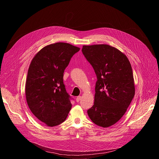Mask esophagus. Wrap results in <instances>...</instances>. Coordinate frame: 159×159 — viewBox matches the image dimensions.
<instances>
[{
    "label": "esophagus",
    "instance_id": "obj_1",
    "mask_svg": "<svg viewBox=\"0 0 159 159\" xmlns=\"http://www.w3.org/2000/svg\"><path fill=\"white\" fill-rule=\"evenodd\" d=\"M81 99H82V97H81V96H78V97H77V98H76V101H77V102H79L80 101Z\"/></svg>",
    "mask_w": 159,
    "mask_h": 159
}]
</instances>
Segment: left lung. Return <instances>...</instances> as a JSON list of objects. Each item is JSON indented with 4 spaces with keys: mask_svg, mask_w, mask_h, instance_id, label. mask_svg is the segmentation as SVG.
Segmentation results:
<instances>
[{
    "mask_svg": "<svg viewBox=\"0 0 159 159\" xmlns=\"http://www.w3.org/2000/svg\"><path fill=\"white\" fill-rule=\"evenodd\" d=\"M82 52L97 76L91 121L102 128L116 123L125 115L135 93L131 63L120 50L108 44L84 45Z\"/></svg>",
    "mask_w": 159,
    "mask_h": 159,
    "instance_id": "8db88e82",
    "label": "left lung"
}]
</instances>
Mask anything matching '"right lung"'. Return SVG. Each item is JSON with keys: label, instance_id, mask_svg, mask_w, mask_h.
<instances>
[{"label": "right lung", "instance_id": "obj_1", "mask_svg": "<svg viewBox=\"0 0 159 159\" xmlns=\"http://www.w3.org/2000/svg\"><path fill=\"white\" fill-rule=\"evenodd\" d=\"M80 48L56 43L41 49L30 63L25 94L33 114L48 126H57L66 118L72 107L63 84V73Z\"/></svg>", "mask_w": 159, "mask_h": 159}]
</instances>
